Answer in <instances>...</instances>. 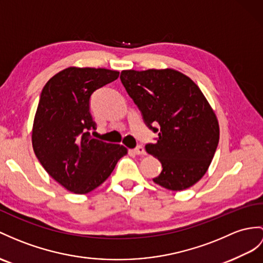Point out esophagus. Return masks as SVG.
Segmentation results:
<instances>
[{"mask_svg": "<svg viewBox=\"0 0 263 263\" xmlns=\"http://www.w3.org/2000/svg\"><path fill=\"white\" fill-rule=\"evenodd\" d=\"M134 153H135L136 155H146V152H145L143 146H137L136 148L134 149Z\"/></svg>", "mask_w": 263, "mask_h": 263, "instance_id": "34e87169", "label": "esophagus"}]
</instances>
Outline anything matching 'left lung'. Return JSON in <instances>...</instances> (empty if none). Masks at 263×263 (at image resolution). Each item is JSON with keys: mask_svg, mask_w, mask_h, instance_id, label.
<instances>
[{"mask_svg": "<svg viewBox=\"0 0 263 263\" xmlns=\"http://www.w3.org/2000/svg\"><path fill=\"white\" fill-rule=\"evenodd\" d=\"M120 80L147 127L158 133L157 142L145 146L163 167L153 181L171 191L191 187L206 173L220 138L216 116L201 89L173 69L124 70Z\"/></svg>", "mask_w": 263, "mask_h": 263, "instance_id": "8db88e82", "label": "left lung"}]
</instances>
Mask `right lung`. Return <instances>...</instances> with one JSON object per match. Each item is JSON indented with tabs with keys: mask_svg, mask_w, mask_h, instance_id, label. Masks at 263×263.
Here are the masks:
<instances>
[{
	"mask_svg": "<svg viewBox=\"0 0 263 263\" xmlns=\"http://www.w3.org/2000/svg\"><path fill=\"white\" fill-rule=\"evenodd\" d=\"M104 68L70 67L43 87L32 128V146L48 174L76 194H86L104 183L127 154L121 145L92 138L90 114L93 91L118 78Z\"/></svg>",
	"mask_w": 263,
	"mask_h": 263,
	"instance_id": "right-lung-1",
	"label": "right lung"
}]
</instances>
